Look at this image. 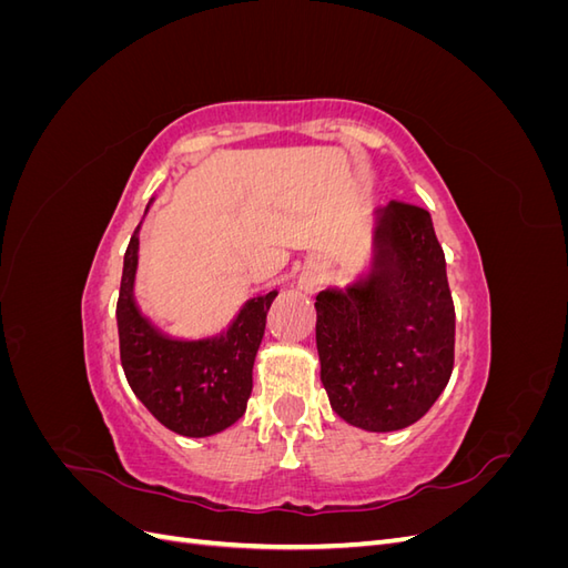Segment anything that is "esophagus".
Masks as SVG:
<instances>
[{
    "label": "esophagus",
    "mask_w": 568,
    "mask_h": 568,
    "mask_svg": "<svg viewBox=\"0 0 568 568\" xmlns=\"http://www.w3.org/2000/svg\"><path fill=\"white\" fill-rule=\"evenodd\" d=\"M315 282H317V280H315V277H307V274H305V277L301 280V284H303L305 288H313V286H315Z\"/></svg>",
    "instance_id": "esophagus-1"
}]
</instances>
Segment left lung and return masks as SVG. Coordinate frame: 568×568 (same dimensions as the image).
I'll return each mask as SVG.
<instances>
[{"mask_svg": "<svg viewBox=\"0 0 568 568\" xmlns=\"http://www.w3.org/2000/svg\"><path fill=\"white\" fill-rule=\"evenodd\" d=\"M315 307L320 379L341 419L398 432L432 409L453 374L455 305L428 211H376L372 272L320 291Z\"/></svg>", "mask_w": 568, "mask_h": 568, "instance_id": "8db88e82", "label": "left lung"}]
</instances>
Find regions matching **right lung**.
Returning a JSON list of instances; mask_svg holds the SVG:
<instances>
[{
    "label": "right lung",
    "mask_w": 568,
    "mask_h": 568,
    "mask_svg": "<svg viewBox=\"0 0 568 568\" xmlns=\"http://www.w3.org/2000/svg\"><path fill=\"white\" fill-rule=\"evenodd\" d=\"M134 230L115 305L120 363L136 398L165 428L203 438L232 426L246 412L253 388V359L265 334L267 311L277 296L251 298L227 334L203 341H178L161 334L134 303L136 239Z\"/></svg>",
    "instance_id": "add662e5"
}]
</instances>
